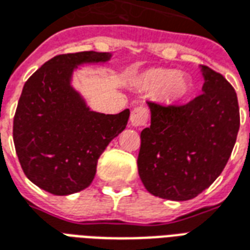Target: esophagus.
Instances as JSON below:
<instances>
[{
	"instance_id": "1",
	"label": "esophagus",
	"mask_w": 250,
	"mask_h": 250,
	"mask_svg": "<svg viewBox=\"0 0 250 250\" xmlns=\"http://www.w3.org/2000/svg\"><path fill=\"white\" fill-rule=\"evenodd\" d=\"M149 112L147 110V107L139 106L135 107L132 112H131V118H130V123L132 127H142V125H146L147 120H148Z\"/></svg>"
}]
</instances>
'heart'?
<instances>
[{"label": "heart", "mask_w": 250, "mask_h": 250, "mask_svg": "<svg viewBox=\"0 0 250 250\" xmlns=\"http://www.w3.org/2000/svg\"><path fill=\"white\" fill-rule=\"evenodd\" d=\"M134 84L146 94L158 92L159 99L168 106L183 102L191 91L189 79L173 68H147L135 78Z\"/></svg>", "instance_id": "1"}]
</instances>
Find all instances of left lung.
<instances>
[{
    "instance_id": "1",
    "label": "left lung",
    "mask_w": 250,
    "mask_h": 250,
    "mask_svg": "<svg viewBox=\"0 0 250 250\" xmlns=\"http://www.w3.org/2000/svg\"><path fill=\"white\" fill-rule=\"evenodd\" d=\"M203 94L184 106L148 103L151 125L140 134L138 171L146 189L166 200H191L220 176L240 128L230 83L200 64Z\"/></svg>"
}]
</instances>
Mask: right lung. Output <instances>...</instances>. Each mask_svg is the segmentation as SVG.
Listing matches in <instances>:
<instances>
[{
  "instance_id": "1",
  "label": "right lung",
  "mask_w": 250,
  "mask_h": 250,
  "mask_svg": "<svg viewBox=\"0 0 250 250\" xmlns=\"http://www.w3.org/2000/svg\"><path fill=\"white\" fill-rule=\"evenodd\" d=\"M111 57L98 51L57 55L22 88L13 140L25 175L41 189L67 196L87 188L102 152L128 123V108L116 115L92 111L73 84L77 70Z\"/></svg>"
}]
</instances>
